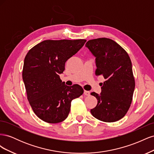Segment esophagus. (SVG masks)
Segmentation results:
<instances>
[{
	"label": "esophagus",
	"instance_id": "34e87169",
	"mask_svg": "<svg viewBox=\"0 0 154 154\" xmlns=\"http://www.w3.org/2000/svg\"><path fill=\"white\" fill-rule=\"evenodd\" d=\"M83 94L85 96H89L90 95V92L89 91H84V92H83Z\"/></svg>",
	"mask_w": 154,
	"mask_h": 154
}]
</instances>
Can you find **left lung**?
<instances>
[{
  "label": "left lung",
  "mask_w": 154,
  "mask_h": 154,
  "mask_svg": "<svg viewBox=\"0 0 154 154\" xmlns=\"http://www.w3.org/2000/svg\"><path fill=\"white\" fill-rule=\"evenodd\" d=\"M96 58V75H102L101 92L96 97L97 105L91 110L92 115L104 122H115L128 112L135 88L132 62L125 50L114 42L100 38L88 40L85 44Z\"/></svg>",
  "instance_id": "obj_1"
}]
</instances>
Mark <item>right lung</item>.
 <instances>
[{
	"label": "right lung",
	"instance_id": "obj_1",
	"mask_svg": "<svg viewBox=\"0 0 154 154\" xmlns=\"http://www.w3.org/2000/svg\"><path fill=\"white\" fill-rule=\"evenodd\" d=\"M85 42L83 39L44 40L27 53L22 79L27 100L35 114L44 122H63L69 114L72 100L83 93L81 86H67L59 75L67 60Z\"/></svg>",
	"mask_w": 154,
	"mask_h": 154
}]
</instances>
